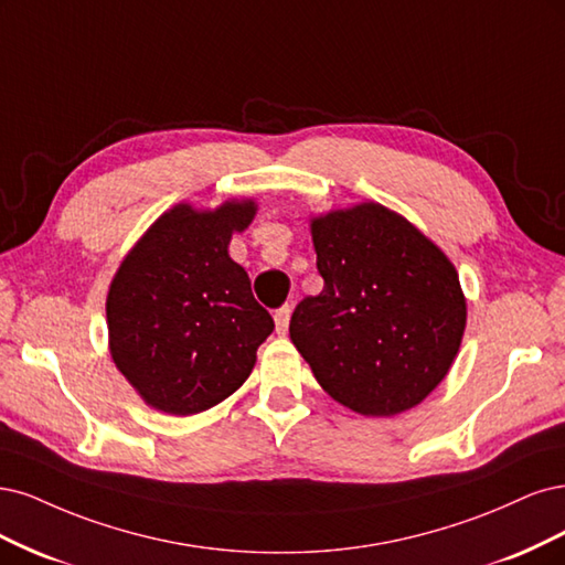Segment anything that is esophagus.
<instances>
[{
    "label": "esophagus",
    "instance_id": "34e87169",
    "mask_svg": "<svg viewBox=\"0 0 565 565\" xmlns=\"http://www.w3.org/2000/svg\"><path fill=\"white\" fill-rule=\"evenodd\" d=\"M288 321H290V307L284 305V307H279L277 312H275V326H277V333H279V335H286Z\"/></svg>",
    "mask_w": 565,
    "mask_h": 565
}]
</instances>
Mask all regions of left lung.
Instances as JSON below:
<instances>
[{
	"label": "left lung",
	"instance_id": "obj_1",
	"mask_svg": "<svg viewBox=\"0 0 565 565\" xmlns=\"http://www.w3.org/2000/svg\"><path fill=\"white\" fill-rule=\"evenodd\" d=\"M323 277L290 317V340L323 392L366 417L423 404L467 326L458 269L402 213L361 202L309 217Z\"/></svg>",
	"mask_w": 565,
	"mask_h": 565
}]
</instances>
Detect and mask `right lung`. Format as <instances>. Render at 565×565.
<instances>
[{"mask_svg": "<svg viewBox=\"0 0 565 565\" xmlns=\"http://www.w3.org/2000/svg\"><path fill=\"white\" fill-rule=\"evenodd\" d=\"M258 213L256 199L215 209L180 202L126 253L107 290V344L117 371L154 411L188 417L217 406L256 366L275 331L250 279L230 258L234 232Z\"/></svg>", "mask_w": 565, "mask_h": 565, "instance_id": "add662e5", "label": "right lung"}]
</instances>
